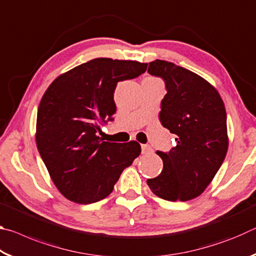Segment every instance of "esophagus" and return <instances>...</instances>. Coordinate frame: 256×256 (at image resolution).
<instances>
[{
    "label": "esophagus",
    "instance_id": "obj_1",
    "mask_svg": "<svg viewBox=\"0 0 256 256\" xmlns=\"http://www.w3.org/2000/svg\"><path fill=\"white\" fill-rule=\"evenodd\" d=\"M141 149H142V154H149V152H151V151H152V148H151V146H148V144H142Z\"/></svg>",
    "mask_w": 256,
    "mask_h": 256
}]
</instances>
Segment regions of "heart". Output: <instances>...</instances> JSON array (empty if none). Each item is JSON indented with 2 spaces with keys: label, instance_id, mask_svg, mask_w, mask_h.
<instances>
[{
  "label": "heart",
  "instance_id": "heart-1",
  "mask_svg": "<svg viewBox=\"0 0 256 256\" xmlns=\"http://www.w3.org/2000/svg\"><path fill=\"white\" fill-rule=\"evenodd\" d=\"M150 79H152V78H150Z\"/></svg>",
  "mask_w": 256,
  "mask_h": 256
}]
</instances>
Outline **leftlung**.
<instances>
[{
    "label": "left lung",
    "instance_id": "8db88e82",
    "mask_svg": "<svg viewBox=\"0 0 256 256\" xmlns=\"http://www.w3.org/2000/svg\"><path fill=\"white\" fill-rule=\"evenodd\" d=\"M149 74L164 81L159 120L175 134L176 146L157 151L160 175L146 180L156 196L168 201H188L203 193L222 166L228 150L227 115L222 97L200 76L174 63L156 60Z\"/></svg>",
    "mask_w": 256,
    "mask_h": 256
}]
</instances>
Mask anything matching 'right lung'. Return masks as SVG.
<instances>
[{"label": "right lung", "instance_id": "1", "mask_svg": "<svg viewBox=\"0 0 256 256\" xmlns=\"http://www.w3.org/2000/svg\"><path fill=\"white\" fill-rule=\"evenodd\" d=\"M148 64L94 58L52 82L37 112L36 144L52 180L68 200L89 204L110 196L141 152L136 141H104L100 124L114 120V92Z\"/></svg>", "mask_w": 256, "mask_h": 256}]
</instances>
